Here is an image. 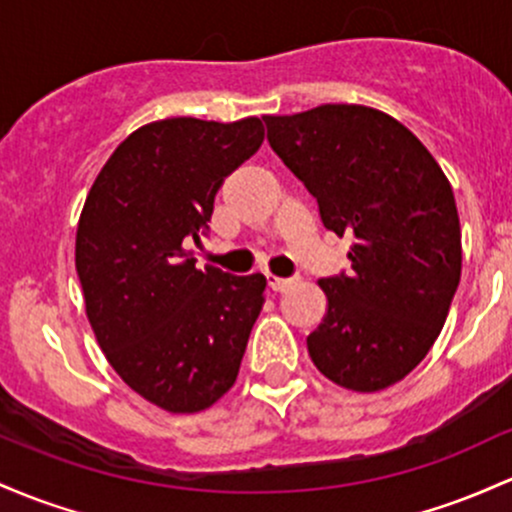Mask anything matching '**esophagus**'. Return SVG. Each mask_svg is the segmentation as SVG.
Wrapping results in <instances>:
<instances>
[{"label":"esophagus","mask_w":512,"mask_h":512,"mask_svg":"<svg viewBox=\"0 0 512 512\" xmlns=\"http://www.w3.org/2000/svg\"><path fill=\"white\" fill-rule=\"evenodd\" d=\"M267 284H269V289H272V291H286V289H289V286H291V279L272 277V274H269Z\"/></svg>","instance_id":"1"}]
</instances>
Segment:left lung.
Instances as JSON below:
<instances>
[{"label": "left lung", "instance_id": "1", "mask_svg": "<svg viewBox=\"0 0 512 512\" xmlns=\"http://www.w3.org/2000/svg\"><path fill=\"white\" fill-rule=\"evenodd\" d=\"M265 126L323 226L352 238V272L318 282L328 313L308 355L338 386L386 389L428 355L462 277L452 187L403 123L369 106L323 104Z\"/></svg>", "mask_w": 512, "mask_h": 512}]
</instances>
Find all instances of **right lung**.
<instances>
[{
  "instance_id": "obj_1",
  "label": "right lung",
  "mask_w": 512,
  "mask_h": 512,
  "mask_svg": "<svg viewBox=\"0 0 512 512\" xmlns=\"http://www.w3.org/2000/svg\"><path fill=\"white\" fill-rule=\"evenodd\" d=\"M265 140L262 121L165 119L101 167L77 226L87 318L116 374L170 413L213 406L238 379L265 303L262 274L196 269L223 179Z\"/></svg>"
}]
</instances>
